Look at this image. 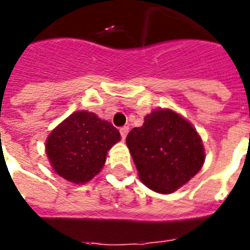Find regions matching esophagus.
I'll use <instances>...</instances> for the list:
<instances>
[{
  "label": "esophagus",
  "instance_id": "esophagus-1",
  "mask_svg": "<svg viewBox=\"0 0 250 250\" xmlns=\"http://www.w3.org/2000/svg\"><path fill=\"white\" fill-rule=\"evenodd\" d=\"M120 134H121V138H123V139L126 138V135L129 134V126L120 127Z\"/></svg>",
  "mask_w": 250,
  "mask_h": 250
}]
</instances>
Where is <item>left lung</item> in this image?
<instances>
[{
    "label": "left lung",
    "instance_id": "8db88e82",
    "mask_svg": "<svg viewBox=\"0 0 250 250\" xmlns=\"http://www.w3.org/2000/svg\"><path fill=\"white\" fill-rule=\"evenodd\" d=\"M126 144L139 178L151 190L173 193L200 170L205 154L202 139L185 119L171 110H156L134 127Z\"/></svg>",
    "mask_w": 250,
    "mask_h": 250
}]
</instances>
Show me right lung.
<instances>
[{
	"label": "right lung",
	"mask_w": 250,
	"mask_h": 250,
	"mask_svg": "<svg viewBox=\"0 0 250 250\" xmlns=\"http://www.w3.org/2000/svg\"><path fill=\"white\" fill-rule=\"evenodd\" d=\"M119 140L120 132L112 124L94 112L77 111L51 132L46 152L60 176L83 184L100 171L107 150Z\"/></svg>",
	"instance_id": "obj_1"
}]
</instances>
